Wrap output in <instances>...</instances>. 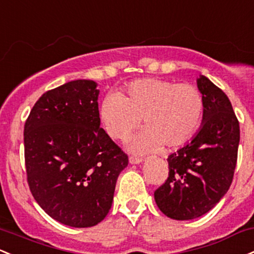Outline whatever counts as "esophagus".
<instances>
[{"instance_id":"34e87169","label":"esophagus","mask_w":254,"mask_h":254,"mask_svg":"<svg viewBox=\"0 0 254 254\" xmlns=\"http://www.w3.org/2000/svg\"><path fill=\"white\" fill-rule=\"evenodd\" d=\"M142 160H143V159H142V158H140V157H133V155H131V157L129 158L130 164H140V163H142Z\"/></svg>"}]
</instances>
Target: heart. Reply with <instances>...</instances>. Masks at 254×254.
Returning a JSON list of instances; mask_svg holds the SVG:
<instances>
[{
	"mask_svg": "<svg viewBox=\"0 0 254 254\" xmlns=\"http://www.w3.org/2000/svg\"><path fill=\"white\" fill-rule=\"evenodd\" d=\"M205 112L204 96L190 83L146 78L129 83L121 93L108 94L100 105L105 131L124 140L141 123L146 125L130 142L135 152L186 144L200 129Z\"/></svg>",
	"mask_w": 254,
	"mask_h": 254,
	"instance_id": "obj_1",
	"label": "heart"
}]
</instances>
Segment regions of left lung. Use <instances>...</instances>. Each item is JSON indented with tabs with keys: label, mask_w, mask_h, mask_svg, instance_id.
<instances>
[{
	"label": "left lung",
	"mask_w": 254,
	"mask_h": 254,
	"mask_svg": "<svg viewBox=\"0 0 254 254\" xmlns=\"http://www.w3.org/2000/svg\"><path fill=\"white\" fill-rule=\"evenodd\" d=\"M205 102L200 130L169 155V177L154 191L159 210L177 221L207 213L233 182L240 127L228 96L208 78L196 80Z\"/></svg>",
	"instance_id": "1"
}]
</instances>
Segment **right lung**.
<instances>
[{"mask_svg":"<svg viewBox=\"0 0 254 254\" xmlns=\"http://www.w3.org/2000/svg\"><path fill=\"white\" fill-rule=\"evenodd\" d=\"M96 86L77 79L47 91L24 127L30 190L44 212L68 227H94L107 216L129 163L100 127Z\"/></svg>","mask_w":254,"mask_h":254,"instance_id":"obj_1","label":"right lung"}]
</instances>
